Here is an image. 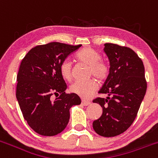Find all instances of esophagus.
Returning a JSON list of instances; mask_svg holds the SVG:
<instances>
[{
	"instance_id": "1",
	"label": "esophagus",
	"mask_w": 158,
	"mask_h": 158,
	"mask_svg": "<svg viewBox=\"0 0 158 158\" xmlns=\"http://www.w3.org/2000/svg\"><path fill=\"white\" fill-rule=\"evenodd\" d=\"M90 103H91V101H87V100H84V99L82 100V104H83V105H84V106H87V105H89V104H90Z\"/></svg>"
}]
</instances>
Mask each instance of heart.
Here are the masks:
<instances>
[{
    "label": "heart",
    "instance_id": "b5f03b06",
    "mask_svg": "<svg viewBox=\"0 0 158 158\" xmlns=\"http://www.w3.org/2000/svg\"><path fill=\"white\" fill-rule=\"evenodd\" d=\"M77 61L89 66V74L93 75L99 81H104L110 74V67L106 62L101 60V57L96 51L90 48H84L75 54ZM60 74L66 81L72 79L71 64L64 60L60 65ZM98 88L97 81L94 78L85 81H76L71 86V92L83 98H89Z\"/></svg>",
    "mask_w": 158,
    "mask_h": 158
}]
</instances>
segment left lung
<instances>
[{
	"mask_svg": "<svg viewBox=\"0 0 158 158\" xmlns=\"http://www.w3.org/2000/svg\"><path fill=\"white\" fill-rule=\"evenodd\" d=\"M104 50L110 60V74L99 94L108 97L93 101L103 109L93 128L99 135L110 137L124 133L134 122L146 94L147 81L143 61L132 49L107 43Z\"/></svg>",
	"mask_w": 158,
	"mask_h": 158,
	"instance_id": "left-lung-1",
	"label": "left lung"
}]
</instances>
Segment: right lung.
Here are the masks:
<instances>
[{"mask_svg": "<svg viewBox=\"0 0 158 158\" xmlns=\"http://www.w3.org/2000/svg\"><path fill=\"white\" fill-rule=\"evenodd\" d=\"M81 47L59 42L37 45L21 60L17 99L24 120L40 135L63 131L69 121L70 108L81 103L77 94L65 93L67 84L60 74V64ZM53 95L56 96L54 100Z\"/></svg>", "mask_w": 158, "mask_h": 158, "instance_id": "add662e5", "label": "right lung"}]
</instances>
